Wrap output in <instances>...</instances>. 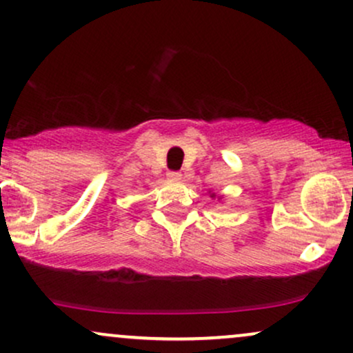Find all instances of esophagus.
Listing matches in <instances>:
<instances>
[{"label":"esophagus","mask_w":353,"mask_h":353,"mask_svg":"<svg viewBox=\"0 0 353 353\" xmlns=\"http://www.w3.org/2000/svg\"><path fill=\"white\" fill-rule=\"evenodd\" d=\"M181 176H182V174L177 172V171H169V172H168V177H169V179H171V181H179Z\"/></svg>","instance_id":"1"}]
</instances>
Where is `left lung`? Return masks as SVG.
Returning <instances> with one entry per match:
<instances>
[{
    "mask_svg": "<svg viewBox=\"0 0 353 353\" xmlns=\"http://www.w3.org/2000/svg\"><path fill=\"white\" fill-rule=\"evenodd\" d=\"M210 197H216V194H210Z\"/></svg>",
    "mask_w": 353,
    "mask_h": 353,
    "instance_id": "1",
    "label": "left lung"
}]
</instances>
